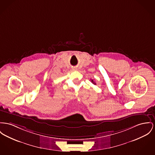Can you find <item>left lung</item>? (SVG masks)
Returning <instances> with one entry per match:
<instances>
[{
  "label": "left lung",
  "mask_w": 155,
  "mask_h": 155,
  "mask_svg": "<svg viewBox=\"0 0 155 155\" xmlns=\"http://www.w3.org/2000/svg\"><path fill=\"white\" fill-rule=\"evenodd\" d=\"M91 81H92V83H93L94 84H96V83L94 82H93V80H91Z\"/></svg>",
  "instance_id": "left-lung-1"
}]
</instances>
